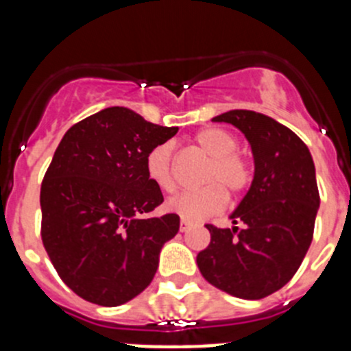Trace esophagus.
Returning a JSON list of instances; mask_svg holds the SVG:
<instances>
[{
  "mask_svg": "<svg viewBox=\"0 0 351 351\" xmlns=\"http://www.w3.org/2000/svg\"><path fill=\"white\" fill-rule=\"evenodd\" d=\"M191 226H193V225H191L190 221H186V219H182V221H181V232H188L191 228Z\"/></svg>",
  "mask_w": 351,
  "mask_h": 351,
  "instance_id": "obj_1",
  "label": "esophagus"
}]
</instances>
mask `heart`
Wrapping results in <instances>:
<instances>
[{
	"instance_id": "heart-1",
	"label": "heart",
	"mask_w": 351,
	"mask_h": 351,
	"mask_svg": "<svg viewBox=\"0 0 351 351\" xmlns=\"http://www.w3.org/2000/svg\"><path fill=\"white\" fill-rule=\"evenodd\" d=\"M195 142L210 156V165L204 173V182L209 184L198 190L181 191L167 202V209L186 221H202L221 213L226 207L225 190L237 195L246 190L251 181L250 165L241 154L235 153L237 141L232 133L218 126H207L195 135ZM145 173L160 190H173V149L170 142L154 145L149 151L145 156Z\"/></svg>"
}]
</instances>
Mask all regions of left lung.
<instances>
[{"label":"left lung","mask_w":351,"mask_h":351,"mask_svg":"<svg viewBox=\"0 0 351 351\" xmlns=\"http://www.w3.org/2000/svg\"><path fill=\"white\" fill-rule=\"evenodd\" d=\"M213 121L244 133L255 176L230 214L235 226L206 225L210 243L197 255V265L213 287L239 299H263L293 278L313 241L320 207L315 163L308 145L272 117L230 110Z\"/></svg>","instance_id":"8db88e82"}]
</instances>
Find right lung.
Segmentation results:
<instances>
[{
    "label": "right lung",
    "mask_w": 351,
    "mask_h": 351,
    "mask_svg": "<svg viewBox=\"0 0 351 351\" xmlns=\"http://www.w3.org/2000/svg\"><path fill=\"white\" fill-rule=\"evenodd\" d=\"M178 130L108 107L61 138L40 190L42 243L64 285L84 300L114 308L153 281L179 216H149L163 195L149 181L145 156Z\"/></svg>",
    "instance_id": "1"
}]
</instances>
